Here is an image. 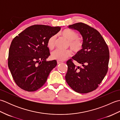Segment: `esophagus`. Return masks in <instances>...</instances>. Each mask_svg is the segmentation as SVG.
<instances>
[{
	"mask_svg": "<svg viewBox=\"0 0 120 120\" xmlns=\"http://www.w3.org/2000/svg\"><path fill=\"white\" fill-rule=\"evenodd\" d=\"M62 61H57V63L58 64H60V63H62Z\"/></svg>",
	"mask_w": 120,
	"mask_h": 120,
	"instance_id": "esophagus-1",
	"label": "esophagus"
}]
</instances>
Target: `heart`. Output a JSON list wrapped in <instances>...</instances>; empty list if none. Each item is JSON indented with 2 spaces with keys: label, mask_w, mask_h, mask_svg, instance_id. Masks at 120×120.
<instances>
[{
  "label": "heart",
  "mask_w": 120,
  "mask_h": 120,
  "mask_svg": "<svg viewBox=\"0 0 120 120\" xmlns=\"http://www.w3.org/2000/svg\"><path fill=\"white\" fill-rule=\"evenodd\" d=\"M61 35L68 41V45L74 52H77L81 50L83 43L81 40L78 39V34L77 32L70 29H65L61 32ZM55 36L52 35L47 41V47L49 49H52L55 46ZM71 51L70 49L61 50L57 49L52 53V58L58 61H63L71 55Z\"/></svg>",
  "instance_id": "heart-1"
}]
</instances>
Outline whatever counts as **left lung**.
Returning <instances> with one entry per match:
<instances>
[{"mask_svg": "<svg viewBox=\"0 0 120 120\" xmlns=\"http://www.w3.org/2000/svg\"><path fill=\"white\" fill-rule=\"evenodd\" d=\"M77 30L82 37L81 50L67 62L68 72L65 80L76 92L86 93L98 87L108 68L109 51L105 40L98 30L82 22L68 26ZM82 67H76L72 60Z\"/></svg>", "mask_w": 120, "mask_h": 120, "instance_id": "left-lung-1", "label": "left lung"}]
</instances>
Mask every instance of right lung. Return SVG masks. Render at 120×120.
<instances>
[{"instance_id":"right-lung-1","label":"right lung","mask_w":120,"mask_h":120,"mask_svg":"<svg viewBox=\"0 0 120 120\" xmlns=\"http://www.w3.org/2000/svg\"><path fill=\"white\" fill-rule=\"evenodd\" d=\"M60 27L36 25L28 27L12 40L9 48L8 67L16 85L23 90H37L46 82L57 61H47L50 56L49 38Z\"/></svg>"}]
</instances>
